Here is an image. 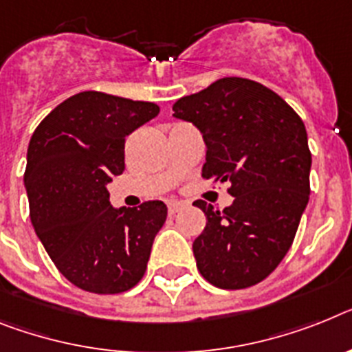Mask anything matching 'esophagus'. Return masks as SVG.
<instances>
[{"instance_id":"34e87169","label":"esophagus","mask_w":352,"mask_h":352,"mask_svg":"<svg viewBox=\"0 0 352 352\" xmlns=\"http://www.w3.org/2000/svg\"><path fill=\"white\" fill-rule=\"evenodd\" d=\"M184 208L186 204L182 202V200H170V202H168V212H170V214H175V212H179Z\"/></svg>"}]
</instances>
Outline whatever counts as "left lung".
<instances>
[{
	"instance_id": "1",
	"label": "left lung",
	"mask_w": 352,
	"mask_h": 352,
	"mask_svg": "<svg viewBox=\"0 0 352 352\" xmlns=\"http://www.w3.org/2000/svg\"><path fill=\"white\" fill-rule=\"evenodd\" d=\"M208 146L204 179L229 182L226 209L197 200L208 218L193 241L197 268L223 290L258 285L294 243L309 200L311 152L299 114L259 82L226 76L173 103Z\"/></svg>"
}]
</instances>
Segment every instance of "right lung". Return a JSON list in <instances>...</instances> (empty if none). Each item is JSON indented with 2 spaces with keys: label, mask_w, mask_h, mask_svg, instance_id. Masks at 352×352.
Returning a JSON list of instances; mask_svg holds the SVG:
<instances>
[{
  "label": "right lung",
  "mask_w": 352,
  "mask_h": 352,
  "mask_svg": "<svg viewBox=\"0 0 352 352\" xmlns=\"http://www.w3.org/2000/svg\"><path fill=\"white\" fill-rule=\"evenodd\" d=\"M159 114L152 102L84 91L53 109L28 144L30 220L67 281L100 295L134 288L166 221L159 200L114 209L107 184L125 170V138Z\"/></svg>",
  "instance_id": "obj_1"
}]
</instances>
